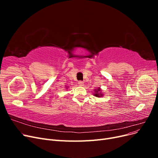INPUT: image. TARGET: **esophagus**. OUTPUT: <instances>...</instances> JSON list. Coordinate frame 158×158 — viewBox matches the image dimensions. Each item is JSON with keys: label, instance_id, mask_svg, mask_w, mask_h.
I'll use <instances>...</instances> for the list:
<instances>
[{"label": "esophagus", "instance_id": "34e87169", "mask_svg": "<svg viewBox=\"0 0 158 158\" xmlns=\"http://www.w3.org/2000/svg\"><path fill=\"white\" fill-rule=\"evenodd\" d=\"M78 84L79 85H80V86H83L84 85V82H82V81H79Z\"/></svg>", "mask_w": 158, "mask_h": 158}]
</instances>
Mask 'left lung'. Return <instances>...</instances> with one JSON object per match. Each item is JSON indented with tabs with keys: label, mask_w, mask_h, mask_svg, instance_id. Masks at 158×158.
Masks as SVG:
<instances>
[{
	"label": "left lung",
	"mask_w": 158,
	"mask_h": 158,
	"mask_svg": "<svg viewBox=\"0 0 158 158\" xmlns=\"http://www.w3.org/2000/svg\"><path fill=\"white\" fill-rule=\"evenodd\" d=\"M100 90V89H98V91H99ZM98 91H96V93L97 94H95L94 95H95V96H96V97H101V96H102V94H98Z\"/></svg>",
	"instance_id": "left-lung-1"
}]
</instances>
